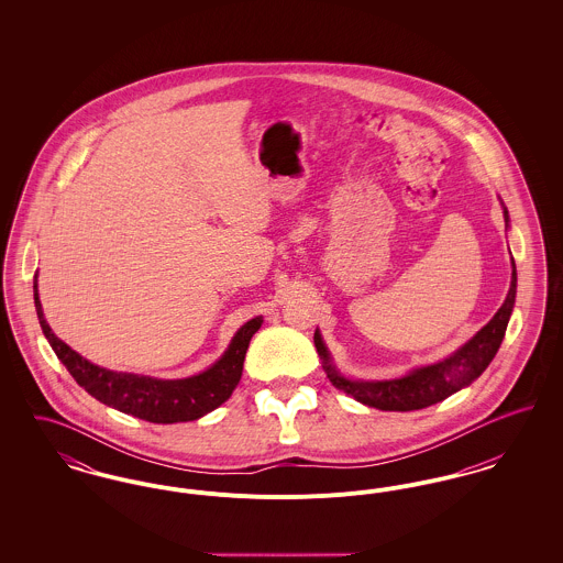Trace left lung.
<instances>
[{
	"label": "left lung",
	"instance_id": "8db88e82",
	"mask_svg": "<svg viewBox=\"0 0 563 563\" xmlns=\"http://www.w3.org/2000/svg\"><path fill=\"white\" fill-rule=\"evenodd\" d=\"M505 221H509V213L505 209ZM515 294H517V272L512 264V278L510 289L505 303L494 314V319L483 327L482 331L468 340L462 349L454 352L450 358L434 363L429 367L416 369L413 374L405 375L401 379H386V382H352L344 375L338 374L329 361V352L322 344L321 333H314V346L324 361V372L329 382L344 390L356 401L365 402L382 411H413L424 409L429 405L443 401L450 395L457 393L460 388L468 386L475 377L485 372V367L492 363L496 352L503 344L507 324H509L510 312L515 306Z\"/></svg>",
	"mask_w": 563,
	"mask_h": 563
}]
</instances>
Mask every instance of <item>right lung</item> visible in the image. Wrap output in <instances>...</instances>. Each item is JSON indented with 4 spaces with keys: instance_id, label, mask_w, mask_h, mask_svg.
Returning a JSON list of instances; mask_svg holds the SVG:
<instances>
[{
    "instance_id": "obj_1",
    "label": "right lung",
    "mask_w": 563,
    "mask_h": 563,
    "mask_svg": "<svg viewBox=\"0 0 563 563\" xmlns=\"http://www.w3.org/2000/svg\"><path fill=\"white\" fill-rule=\"evenodd\" d=\"M33 299L37 319L46 340L51 342L54 354L74 375L81 388L92 395L97 401L106 402L109 407L124 411L134 418L154 422V424H175L189 422L207 416L217 409L221 402L228 401L241 382L242 363L249 349L251 338L262 327V317L242 324L234 335L230 349L214 363L211 369L202 374L191 375L186 379H156L145 375L118 374L103 367H97L81 358L60 342L48 327L42 312V303L37 297V283L33 280Z\"/></svg>"
}]
</instances>
